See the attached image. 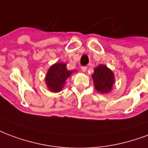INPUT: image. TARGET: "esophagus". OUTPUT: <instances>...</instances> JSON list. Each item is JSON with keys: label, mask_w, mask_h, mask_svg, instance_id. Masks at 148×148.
<instances>
[{"label": "esophagus", "mask_w": 148, "mask_h": 148, "mask_svg": "<svg viewBox=\"0 0 148 148\" xmlns=\"http://www.w3.org/2000/svg\"><path fill=\"white\" fill-rule=\"evenodd\" d=\"M82 71L83 72H85V71H87V66H82Z\"/></svg>", "instance_id": "esophagus-1"}]
</instances>
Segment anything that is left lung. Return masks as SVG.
Here are the masks:
<instances>
[{
	"label": "left lung",
	"instance_id": "obj_1",
	"mask_svg": "<svg viewBox=\"0 0 148 148\" xmlns=\"http://www.w3.org/2000/svg\"><path fill=\"white\" fill-rule=\"evenodd\" d=\"M95 88L101 93H108L114 83L113 72L104 65H99L94 69L92 75Z\"/></svg>",
	"mask_w": 148,
	"mask_h": 148
}]
</instances>
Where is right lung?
Returning <instances> with one entry per match:
<instances>
[{
	"label": "right lung",
	"instance_id": "right-lung-1",
	"mask_svg": "<svg viewBox=\"0 0 148 148\" xmlns=\"http://www.w3.org/2000/svg\"><path fill=\"white\" fill-rule=\"evenodd\" d=\"M73 71L66 69L65 63H57L52 65L46 74L45 82L48 88L52 92H58L61 91L65 85L66 80L71 76Z\"/></svg>",
	"mask_w": 148,
	"mask_h": 148
}]
</instances>
